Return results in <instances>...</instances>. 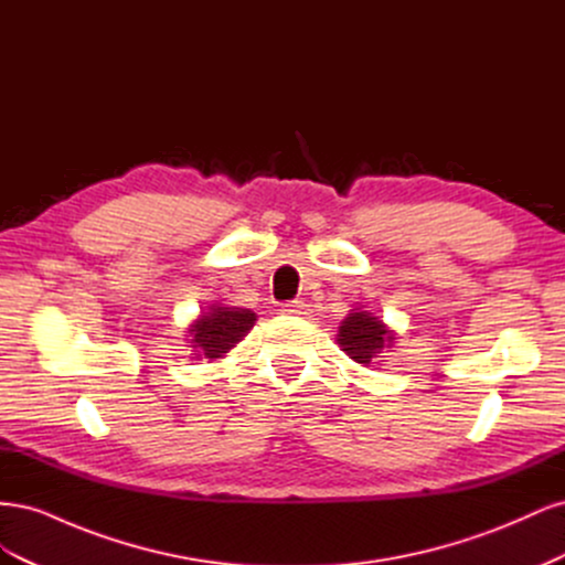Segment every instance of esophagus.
Returning a JSON list of instances; mask_svg holds the SVG:
<instances>
[{"label":"esophagus","mask_w":565,"mask_h":565,"mask_svg":"<svg viewBox=\"0 0 565 565\" xmlns=\"http://www.w3.org/2000/svg\"><path fill=\"white\" fill-rule=\"evenodd\" d=\"M282 311H285L287 316H306V313H309V309H306V306H303L301 301H292V303H287Z\"/></svg>","instance_id":"esophagus-1"}]
</instances>
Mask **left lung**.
<instances>
[{
	"label": "left lung",
	"instance_id": "8db88e82",
	"mask_svg": "<svg viewBox=\"0 0 565 565\" xmlns=\"http://www.w3.org/2000/svg\"><path fill=\"white\" fill-rule=\"evenodd\" d=\"M393 339H396V334L377 316L353 309L339 324L337 344L355 363L370 367L374 358H380L384 349L393 347Z\"/></svg>",
	"mask_w": 565,
	"mask_h": 565
}]
</instances>
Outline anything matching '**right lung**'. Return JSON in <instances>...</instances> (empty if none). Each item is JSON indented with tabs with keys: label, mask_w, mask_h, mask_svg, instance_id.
Returning <instances> with one entry per match:
<instances>
[{
	"label": "right lung",
	"mask_w": 565,
	"mask_h": 565,
	"mask_svg": "<svg viewBox=\"0 0 565 565\" xmlns=\"http://www.w3.org/2000/svg\"><path fill=\"white\" fill-rule=\"evenodd\" d=\"M256 313L241 306H226V303H212L207 311H202L198 320H193L188 328V344L195 351L198 358H224L237 341H243L247 332L254 328Z\"/></svg>",
	"instance_id": "obj_1"
}]
</instances>
